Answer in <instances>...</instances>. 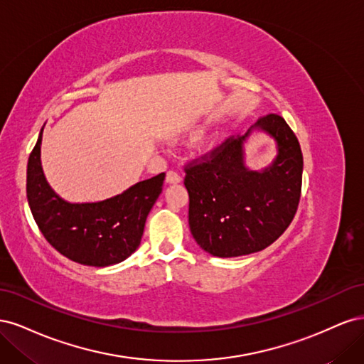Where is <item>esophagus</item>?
I'll return each mask as SVG.
<instances>
[{
	"label": "esophagus",
	"mask_w": 364,
	"mask_h": 364,
	"mask_svg": "<svg viewBox=\"0 0 364 364\" xmlns=\"http://www.w3.org/2000/svg\"><path fill=\"white\" fill-rule=\"evenodd\" d=\"M165 182H167V183H181L182 178H181V174H178L176 171H168L167 176H165Z\"/></svg>",
	"instance_id": "obj_1"
}]
</instances>
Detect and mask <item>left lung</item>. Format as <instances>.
I'll use <instances>...</instances> for the list:
<instances>
[{"label": "left lung", "instance_id": "1", "mask_svg": "<svg viewBox=\"0 0 364 364\" xmlns=\"http://www.w3.org/2000/svg\"><path fill=\"white\" fill-rule=\"evenodd\" d=\"M262 131L277 144L267 168L245 164L244 144ZM304 159L299 141L277 114L259 118L243 136L230 138L208 161L185 168L190 230L205 252L232 258L259 252L289 228L301 199Z\"/></svg>", "mask_w": 364, "mask_h": 364}]
</instances>
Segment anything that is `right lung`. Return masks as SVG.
<instances>
[{
  "label": "right lung",
  "mask_w": 364,
  "mask_h": 364,
  "mask_svg": "<svg viewBox=\"0 0 364 364\" xmlns=\"http://www.w3.org/2000/svg\"><path fill=\"white\" fill-rule=\"evenodd\" d=\"M42 132L43 127L27 164V200L42 235L63 257L83 266L107 267L124 261L139 247L147 215L162 193L165 173L100 202H68L43 174Z\"/></svg>",
  "instance_id": "obj_1"
}]
</instances>
